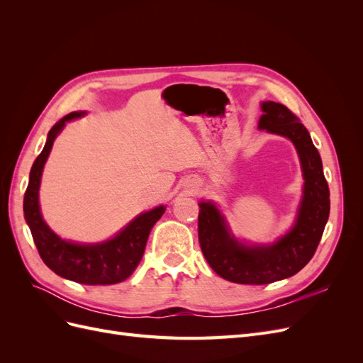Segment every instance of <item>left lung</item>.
Here are the masks:
<instances>
[{"label": "left lung", "instance_id": "obj_1", "mask_svg": "<svg viewBox=\"0 0 363 363\" xmlns=\"http://www.w3.org/2000/svg\"><path fill=\"white\" fill-rule=\"evenodd\" d=\"M262 111L259 128L291 139L298 151L304 195L291 232L269 247L239 244L213 203L199 204V239L207 263L218 276L240 284H268L303 269L315 255L330 213V191L309 131L280 103H262Z\"/></svg>", "mask_w": 363, "mask_h": 363}]
</instances>
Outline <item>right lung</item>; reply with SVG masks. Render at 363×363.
Masks as SVG:
<instances>
[{"instance_id":"obj_1","label":"right lung","mask_w":363,"mask_h":363,"mask_svg":"<svg viewBox=\"0 0 363 363\" xmlns=\"http://www.w3.org/2000/svg\"><path fill=\"white\" fill-rule=\"evenodd\" d=\"M84 115L72 112L52 125L47 144L35 160L30 171V180L24 195V216L30 227L33 240L45 265L57 276L83 284H116L128 279L144 256L148 235L164 207L159 206L139 215L123 232L103 244L80 245L60 239L42 219L39 208V184L42 169L52 147V142L65 127V123Z\"/></svg>"}]
</instances>
